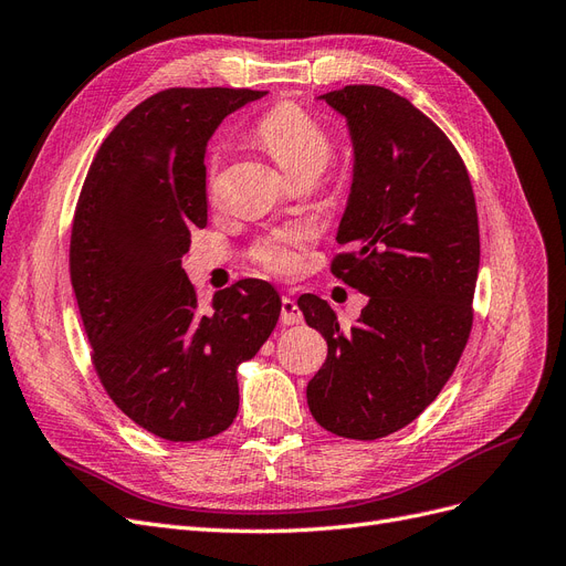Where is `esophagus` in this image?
<instances>
[{"instance_id":"34e87169","label":"esophagus","mask_w":566,"mask_h":566,"mask_svg":"<svg viewBox=\"0 0 566 566\" xmlns=\"http://www.w3.org/2000/svg\"><path fill=\"white\" fill-rule=\"evenodd\" d=\"M280 322L284 326H294V324H301L303 322V312L298 307V303L294 298L284 296L282 298V315H280Z\"/></svg>"}]
</instances>
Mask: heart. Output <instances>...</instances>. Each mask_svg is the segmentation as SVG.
<instances>
[{
	"instance_id": "obj_1",
	"label": "heart",
	"mask_w": 566,
	"mask_h": 566,
	"mask_svg": "<svg viewBox=\"0 0 566 566\" xmlns=\"http://www.w3.org/2000/svg\"><path fill=\"white\" fill-rule=\"evenodd\" d=\"M256 139L270 158L280 165L286 179L319 177L333 156V144L322 123L291 102L272 107L256 123ZM219 167V149L209 156V181H214ZM303 228H282L263 238L254 247V259L270 272H294L301 265Z\"/></svg>"
}]
</instances>
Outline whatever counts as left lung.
<instances>
[{
    "mask_svg": "<svg viewBox=\"0 0 566 566\" xmlns=\"http://www.w3.org/2000/svg\"><path fill=\"white\" fill-rule=\"evenodd\" d=\"M352 142L331 270L368 296L349 331L317 296L298 298L328 354L307 406L331 433L375 441L410 424L452 375L473 324L478 212L464 160L438 125L380 86L319 95Z\"/></svg>",
    "mask_w": 566,
    "mask_h": 566,
    "instance_id": "left-lung-1",
    "label": "left lung"
}]
</instances>
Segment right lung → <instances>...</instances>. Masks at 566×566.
Returning <instances> with one entry per match:
<instances>
[{
    "label": "right lung",
    "mask_w": 566,
    "mask_h": 566,
    "mask_svg": "<svg viewBox=\"0 0 566 566\" xmlns=\"http://www.w3.org/2000/svg\"><path fill=\"white\" fill-rule=\"evenodd\" d=\"M265 91L170 88L125 116L83 181L70 275L93 364L112 401L165 441L233 424L238 366L254 357L282 301L263 280L198 307L181 259L207 223L205 151L221 120Z\"/></svg>",
    "instance_id": "1"
}]
</instances>
